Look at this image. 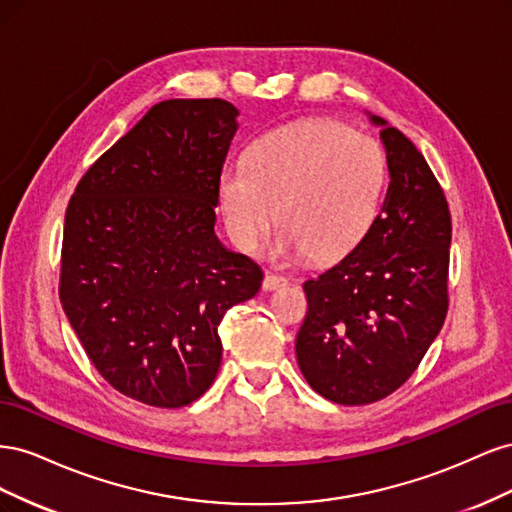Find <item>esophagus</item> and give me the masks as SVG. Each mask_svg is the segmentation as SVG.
Wrapping results in <instances>:
<instances>
[{"instance_id": "1", "label": "esophagus", "mask_w": 512, "mask_h": 512, "mask_svg": "<svg viewBox=\"0 0 512 512\" xmlns=\"http://www.w3.org/2000/svg\"><path fill=\"white\" fill-rule=\"evenodd\" d=\"M284 286H288V280H286V277H282V275L267 273L265 280H262V288L269 290V292L277 290V288H284Z\"/></svg>"}]
</instances>
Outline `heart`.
I'll return each instance as SVG.
<instances>
[{"mask_svg": "<svg viewBox=\"0 0 512 512\" xmlns=\"http://www.w3.org/2000/svg\"><path fill=\"white\" fill-rule=\"evenodd\" d=\"M384 188L386 156L378 141L333 119H301L262 134L243 164L222 170L218 205L239 252L254 254L277 215V258L329 265L363 243Z\"/></svg>", "mask_w": 512, "mask_h": 512, "instance_id": "obj_1", "label": "heart"}]
</instances>
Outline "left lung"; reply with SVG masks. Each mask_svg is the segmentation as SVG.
I'll return each mask as SVG.
<instances>
[{
  "mask_svg": "<svg viewBox=\"0 0 512 512\" xmlns=\"http://www.w3.org/2000/svg\"><path fill=\"white\" fill-rule=\"evenodd\" d=\"M389 190L363 243L303 284L301 374L324 399L365 406L404 384L438 337L448 309L451 213L423 153L371 115Z\"/></svg>",
  "mask_w": 512,
  "mask_h": 512,
  "instance_id": "1",
  "label": "left lung"
}]
</instances>
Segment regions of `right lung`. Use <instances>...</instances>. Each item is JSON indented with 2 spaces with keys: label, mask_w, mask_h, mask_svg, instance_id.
<instances>
[{
  "label": "right lung",
  "mask_w": 512,
  "mask_h": 512,
  "mask_svg": "<svg viewBox=\"0 0 512 512\" xmlns=\"http://www.w3.org/2000/svg\"><path fill=\"white\" fill-rule=\"evenodd\" d=\"M237 117L220 98L151 106L70 198L61 305L102 378L147 406L209 389L224 314L260 290V267L213 230Z\"/></svg>",
  "instance_id": "obj_1"
}]
</instances>
